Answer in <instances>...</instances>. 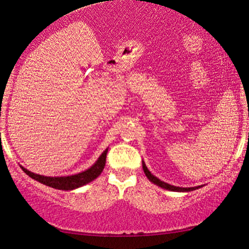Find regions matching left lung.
<instances>
[{
  "mask_svg": "<svg viewBox=\"0 0 249 249\" xmlns=\"http://www.w3.org/2000/svg\"><path fill=\"white\" fill-rule=\"evenodd\" d=\"M142 165H143L144 173H145V176H146L147 179L150 180L152 183L157 184V185H159V187H161V188H163V189H166V190H170V191H178V192H185V191L188 192V191H194V190H196V189L201 188V187H200V185H199V187H191V188L174 187V185H171V184H169V183L163 182V181H161L160 179H158L157 177H154L153 174H152L150 171H148V169L146 168L145 163H144L143 161H142Z\"/></svg>",
  "mask_w": 249,
  "mask_h": 249,
  "instance_id": "left-lung-1",
  "label": "left lung"
}]
</instances>
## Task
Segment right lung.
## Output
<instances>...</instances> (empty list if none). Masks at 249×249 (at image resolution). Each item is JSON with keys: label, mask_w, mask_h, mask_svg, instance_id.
I'll list each match as a JSON object with an SVG mask.
<instances>
[{"label": "right lung", "mask_w": 249, "mask_h": 249, "mask_svg": "<svg viewBox=\"0 0 249 249\" xmlns=\"http://www.w3.org/2000/svg\"><path fill=\"white\" fill-rule=\"evenodd\" d=\"M107 151H108V148H106V150L103 152L101 157L98 158V160L96 161L90 168L87 169L86 171L73 174V176L46 177V176H41V174H36L29 171V170L23 168L22 165H21V169L23 170L24 173H27L30 178L39 181L40 183L48 185V187L58 189V190H73V189L83 187V185L91 182L92 180H95L96 178L103 172L104 166H105V163H106Z\"/></svg>", "instance_id": "add662e5"}]
</instances>
